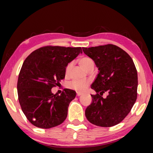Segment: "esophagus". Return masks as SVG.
Instances as JSON below:
<instances>
[{
  "label": "esophagus",
  "mask_w": 153,
  "mask_h": 153,
  "mask_svg": "<svg viewBox=\"0 0 153 153\" xmlns=\"http://www.w3.org/2000/svg\"><path fill=\"white\" fill-rule=\"evenodd\" d=\"M81 95H82V93H76V95L78 96V97H79V96Z\"/></svg>",
  "instance_id": "esophagus-1"
}]
</instances>
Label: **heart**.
I'll return each instance as SVG.
<instances>
[{
    "mask_svg": "<svg viewBox=\"0 0 153 153\" xmlns=\"http://www.w3.org/2000/svg\"><path fill=\"white\" fill-rule=\"evenodd\" d=\"M79 64L82 67L83 69L87 70L91 65H93L94 62L93 60L91 59V58L87 57V56H83L81 57L80 59L79 60ZM72 67V63H68V65L66 67L65 69V73L66 74H68L70 72V70ZM89 81L85 80H74L72 81L71 82L68 83V87L74 90V91L78 92H82L85 91V88L88 86Z\"/></svg>",
    "mask_w": 153,
    "mask_h": 153,
    "instance_id": "obj_1",
    "label": "heart"
}]
</instances>
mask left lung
Listing matches in <instances>:
<instances>
[{
  "label": "left lung",
  "instance_id": "8db88e82",
  "mask_svg": "<svg viewBox=\"0 0 153 153\" xmlns=\"http://www.w3.org/2000/svg\"><path fill=\"white\" fill-rule=\"evenodd\" d=\"M82 49L99 70L91 85L97 94L91 95L93 101L85 109V116L97 126H114L128 115L137 100L135 65L129 54L116 45L108 44ZM105 91L109 95L104 99L101 96Z\"/></svg>",
  "mask_w": 153,
  "mask_h": 153
}]
</instances>
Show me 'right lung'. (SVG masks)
<instances>
[{
    "label": "right lung",
    "instance_id": "right-lung-1",
    "mask_svg": "<svg viewBox=\"0 0 153 153\" xmlns=\"http://www.w3.org/2000/svg\"><path fill=\"white\" fill-rule=\"evenodd\" d=\"M80 53L81 47L45 46L24 60L17 81L18 99L25 116L34 126L51 128L66 119L76 92L65 88L60 95H54L51 88L60 84L68 64Z\"/></svg>",
    "mask_w": 153,
    "mask_h": 153
}]
</instances>
